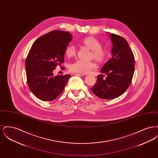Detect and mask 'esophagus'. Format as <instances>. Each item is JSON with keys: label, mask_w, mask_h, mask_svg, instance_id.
<instances>
[{"label": "esophagus", "mask_w": 158, "mask_h": 158, "mask_svg": "<svg viewBox=\"0 0 158 158\" xmlns=\"http://www.w3.org/2000/svg\"><path fill=\"white\" fill-rule=\"evenodd\" d=\"M75 75L78 76H83V74H80V73H75Z\"/></svg>", "instance_id": "esophagus-1"}]
</instances>
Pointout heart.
I'll return each mask as SVG.
<instances>
[{
  "label": "heart",
  "instance_id": "1",
  "mask_svg": "<svg viewBox=\"0 0 158 158\" xmlns=\"http://www.w3.org/2000/svg\"><path fill=\"white\" fill-rule=\"evenodd\" d=\"M83 44L89 48L92 52V56L99 61H102L106 57V52L102 48V43L97 38L94 37H88L82 40ZM76 50L75 46L73 44L68 45L65 54L68 57L74 56L76 54ZM96 67V64L92 61H85L77 60L71 63L69 66V69L71 72L77 73L85 74L88 73L90 70Z\"/></svg>",
  "mask_w": 158,
  "mask_h": 158
}]
</instances>
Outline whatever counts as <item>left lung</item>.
Instances as JSON below:
<instances>
[{"label": "left lung", "instance_id": "obj_1", "mask_svg": "<svg viewBox=\"0 0 158 158\" xmlns=\"http://www.w3.org/2000/svg\"><path fill=\"white\" fill-rule=\"evenodd\" d=\"M112 58L101 69L97 83L90 88L99 98L112 99L123 94L130 85L135 72V57L124 38L111 34ZM106 74L105 78L103 77Z\"/></svg>", "mask_w": 158, "mask_h": 158}]
</instances>
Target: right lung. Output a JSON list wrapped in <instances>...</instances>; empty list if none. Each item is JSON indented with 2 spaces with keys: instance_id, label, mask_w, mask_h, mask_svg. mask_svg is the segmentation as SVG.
Masks as SVG:
<instances>
[{
  "instance_id": "obj_1",
  "label": "right lung",
  "mask_w": 158,
  "mask_h": 158,
  "mask_svg": "<svg viewBox=\"0 0 158 158\" xmlns=\"http://www.w3.org/2000/svg\"><path fill=\"white\" fill-rule=\"evenodd\" d=\"M72 37L68 32L53 31L32 45L25 61L27 79L31 91L40 99L52 101L64 90L70 75L54 76L53 71L64 62L65 50Z\"/></svg>"
}]
</instances>
